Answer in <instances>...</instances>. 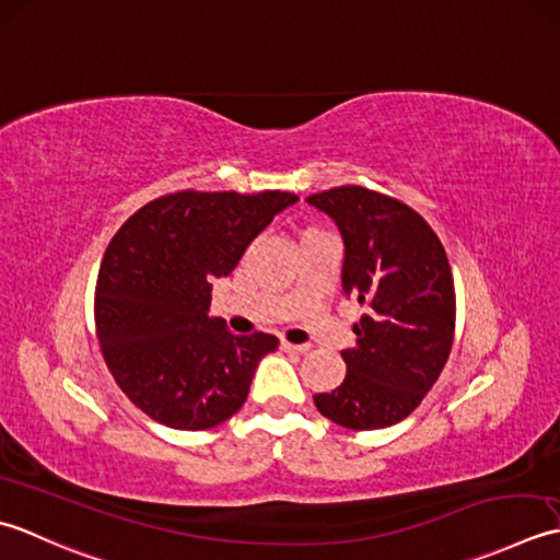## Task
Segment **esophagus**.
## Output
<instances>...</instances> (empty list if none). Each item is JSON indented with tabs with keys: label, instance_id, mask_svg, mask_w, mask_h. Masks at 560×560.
I'll list each match as a JSON object with an SVG mask.
<instances>
[{
	"label": "esophagus",
	"instance_id": "obj_1",
	"mask_svg": "<svg viewBox=\"0 0 560 560\" xmlns=\"http://www.w3.org/2000/svg\"><path fill=\"white\" fill-rule=\"evenodd\" d=\"M280 348H282L284 352H294V355H304V352L310 350V346H304V343L296 346V343H288V340H282Z\"/></svg>",
	"mask_w": 560,
	"mask_h": 560
}]
</instances>
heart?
I'll use <instances>...</instances> for the list:
<instances>
[{"label": "heart", "instance_id": "b5f03b06", "mask_svg": "<svg viewBox=\"0 0 560 560\" xmlns=\"http://www.w3.org/2000/svg\"><path fill=\"white\" fill-rule=\"evenodd\" d=\"M310 232H316V230H310Z\"/></svg>", "mask_w": 560, "mask_h": 560}]
</instances>
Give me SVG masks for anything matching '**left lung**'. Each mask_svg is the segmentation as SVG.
I'll use <instances>...</instances> for the list:
<instances>
[{
  "instance_id": "left-lung-1",
  "label": "left lung",
  "mask_w": 560,
  "mask_h": 560,
  "mask_svg": "<svg viewBox=\"0 0 560 560\" xmlns=\"http://www.w3.org/2000/svg\"><path fill=\"white\" fill-rule=\"evenodd\" d=\"M338 224L346 244L343 292L364 306L355 348L340 352L348 374L316 394L318 413L348 430L401 423L423 401L450 358L454 280L444 246L406 202L362 186L306 198Z\"/></svg>"
}]
</instances>
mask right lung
I'll return each mask as SVG.
<instances>
[{"mask_svg": "<svg viewBox=\"0 0 560 560\" xmlns=\"http://www.w3.org/2000/svg\"><path fill=\"white\" fill-rule=\"evenodd\" d=\"M296 200L282 190H178L147 202L110 238L96 280V336L113 380L156 423L208 430L244 406L278 338L230 334L208 314L212 280L230 276Z\"/></svg>", "mask_w": 560, "mask_h": 560, "instance_id": "right-lung-1", "label": "right lung"}]
</instances>
